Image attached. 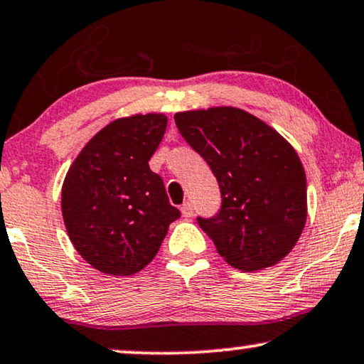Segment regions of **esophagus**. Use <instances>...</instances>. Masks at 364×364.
<instances>
[{"mask_svg":"<svg viewBox=\"0 0 364 364\" xmlns=\"http://www.w3.org/2000/svg\"><path fill=\"white\" fill-rule=\"evenodd\" d=\"M181 213H183V216H185V218H191L193 213H195V208H193L190 201H186L185 205L181 206Z\"/></svg>","mask_w":364,"mask_h":364,"instance_id":"obj_1","label":"esophagus"}]
</instances>
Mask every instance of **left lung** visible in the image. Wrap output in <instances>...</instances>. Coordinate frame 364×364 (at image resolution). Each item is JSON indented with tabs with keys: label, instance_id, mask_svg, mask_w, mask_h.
<instances>
[{
	"label": "left lung",
	"instance_id": "obj_1",
	"mask_svg": "<svg viewBox=\"0 0 364 364\" xmlns=\"http://www.w3.org/2000/svg\"><path fill=\"white\" fill-rule=\"evenodd\" d=\"M174 123L220 185V211L198 216L218 253L241 271L283 259L306 223V174L291 144L231 106L183 111Z\"/></svg>",
	"mask_w": 364,
	"mask_h": 364
}]
</instances>
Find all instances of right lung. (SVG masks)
I'll return each mask as SVG.
<instances>
[{"label": "right lung", "instance_id": "1", "mask_svg": "<svg viewBox=\"0 0 364 364\" xmlns=\"http://www.w3.org/2000/svg\"><path fill=\"white\" fill-rule=\"evenodd\" d=\"M164 114L116 119L90 139L63 183L61 211L77 253L101 273L141 271L181 216L149 158L166 132Z\"/></svg>", "mask_w": 364, "mask_h": 364}]
</instances>
